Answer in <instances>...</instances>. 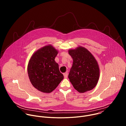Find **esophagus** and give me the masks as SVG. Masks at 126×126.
Returning a JSON list of instances; mask_svg holds the SVG:
<instances>
[{
    "label": "esophagus",
    "mask_w": 126,
    "mask_h": 126,
    "mask_svg": "<svg viewBox=\"0 0 126 126\" xmlns=\"http://www.w3.org/2000/svg\"><path fill=\"white\" fill-rule=\"evenodd\" d=\"M63 75H64V77L65 78H67V77H68V72H66L64 73L63 74Z\"/></svg>",
    "instance_id": "esophagus-1"
}]
</instances>
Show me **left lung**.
Wrapping results in <instances>:
<instances>
[{
    "label": "left lung",
    "mask_w": 126,
    "mask_h": 126,
    "mask_svg": "<svg viewBox=\"0 0 126 126\" xmlns=\"http://www.w3.org/2000/svg\"><path fill=\"white\" fill-rule=\"evenodd\" d=\"M69 54L73 60L68 75L70 82L80 93L91 90L96 86L100 75L97 61L90 52L82 47L70 50Z\"/></svg>",
    "instance_id": "8db88e82"
}]
</instances>
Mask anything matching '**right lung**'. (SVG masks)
<instances>
[{
	"mask_svg": "<svg viewBox=\"0 0 126 126\" xmlns=\"http://www.w3.org/2000/svg\"><path fill=\"white\" fill-rule=\"evenodd\" d=\"M58 51L51 45L43 47L31 57L27 71L33 87L43 93H50L63 79L58 64L55 61Z\"/></svg>",
	"mask_w": 126,
	"mask_h": 126,
	"instance_id": "obj_1",
	"label": "right lung"
}]
</instances>
